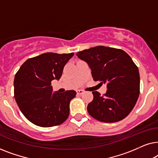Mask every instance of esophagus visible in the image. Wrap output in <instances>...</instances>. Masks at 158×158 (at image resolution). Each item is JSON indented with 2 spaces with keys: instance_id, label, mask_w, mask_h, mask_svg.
Segmentation results:
<instances>
[{
  "instance_id": "34e87169",
  "label": "esophagus",
  "mask_w": 158,
  "mask_h": 158,
  "mask_svg": "<svg viewBox=\"0 0 158 158\" xmlns=\"http://www.w3.org/2000/svg\"><path fill=\"white\" fill-rule=\"evenodd\" d=\"M76 93H77V95H82L84 93V91H83V90H77Z\"/></svg>"
}]
</instances>
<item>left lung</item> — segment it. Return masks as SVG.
Instances as JSON below:
<instances>
[{
    "label": "left lung",
    "mask_w": 158,
    "mask_h": 158,
    "mask_svg": "<svg viewBox=\"0 0 158 158\" xmlns=\"http://www.w3.org/2000/svg\"><path fill=\"white\" fill-rule=\"evenodd\" d=\"M76 55L88 64L95 81L106 84L104 96L92 92L88 114L105 123L118 122L128 116L139 97L140 83L139 70L130 56L122 49L104 46L85 49Z\"/></svg>",
    "instance_id": "1"
}]
</instances>
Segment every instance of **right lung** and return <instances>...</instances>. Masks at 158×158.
Here are the masks:
<instances>
[{"instance_id":"obj_1","label":"right lung","mask_w":158,"mask_h":158,"mask_svg":"<svg viewBox=\"0 0 158 158\" xmlns=\"http://www.w3.org/2000/svg\"><path fill=\"white\" fill-rule=\"evenodd\" d=\"M74 53L47 52L28 59L14 78V97L21 111L36 126H57L68 118L75 90L52 93L51 81H59Z\"/></svg>"}]
</instances>
